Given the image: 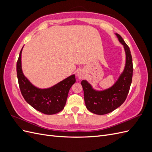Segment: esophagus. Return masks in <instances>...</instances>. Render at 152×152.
<instances>
[{
	"instance_id": "34e87169",
	"label": "esophagus",
	"mask_w": 152,
	"mask_h": 152,
	"mask_svg": "<svg viewBox=\"0 0 152 152\" xmlns=\"http://www.w3.org/2000/svg\"><path fill=\"white\" fill-rule=\"evenodd\" d=\"M77 76L79 79H84V76H85V72H84L83 70H80L78 71V72L77 73Z\"/></svg>"
}]
</instances>
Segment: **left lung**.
Instances as JSON below:
<instances>
[{"label":"left lung","instance_id":"left-lung-1","mask_svg":"<svg viewBox=\"0 0 152 152\" xmlns=\"http://www.w3.org/2000/svg\"><path fill=\"white\" fill-rule=\"evenodd\" d=\"M115 34L123 45L126 54L125 66L117 80L109 88L102 91L94 89L86 80L81 82L86 108L97 115L110 113L120 107L125 102L132 82L133 66L129 48L120 35Z\"/></svg>","mask_w":152,"mask_h":152}]
</instances>
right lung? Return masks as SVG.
Listing matches in <instances>:
<instances>
[{
	"label": "right lung",
	"instance_id": "obj_1",
	"mask_svg": "<svg viewBox=\"0 0 152 152\" xmlns=\"http://www.w3.org/2000/svg\"><path fill=\"white\" fill-rule=\"evenodd\" d=\"M22 48L18 58L16 71L21 93L26 102L37 111L46 115L57 113L64 108L68 92L75 83V75L73 74L56 84L48 88L41 89L35 86L25 76L21 66Z\"/></svg>",
	"mask_w": 152,
	"mask_h": 152
}]
</instances>
